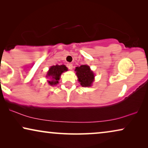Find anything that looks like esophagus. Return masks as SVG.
I'll return each instance as SVG.
<instances>
[{"mask_svg": "<svg viewBox=\"0 0 148 148\" xmlns=\"http://www.w3.org/2000/svg\"><path fill=\"white\" fill-rule=\"evenodd\" d=\"M66 66H67L69 69H70V70H71L73 69V64L71 63H67L66 64Z\"/></svg>", "mask_w": 148, "mask_h": 148, "instance_id": "esophagus-1", "label": "esophagus"}]
</instances>
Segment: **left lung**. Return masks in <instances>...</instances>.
I'll return each instance as SVG.
<instances>
[{
	"label": "left lung",
	"instance_id": "left-lung-1",
	"mask_svg": "<svg viewBox=\"0 0 148 148\" xmlns=\"http://www.w3.org/2000/svg\"><path fill=\"white\" fill-rule=\"evenodd\" d=\"M76 75L81 86L83 87H90L94 82V74L88 65L82 64L75 68Z\"/></svg>",
	"mask_w": 148,
	"mask_h": 148
}]
</instances>
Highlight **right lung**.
<instances>
[{
	"instance_id": "add662e5",
	"label": "right lung",
	"mask_w": 148,
	"mask_h": 148,
	"mask_svg": "<svg viewBox=\"0 0 148 148\" xmlns=\"http://www.w3.org/2000/svg\"><path fill=\"white\" fill-rule=\"evenodd\" d=\"M66 71H67V68L63 64L62 65L56 64L55 66H52L48 71L47 76H46L52 79L51 81H48V84L51 85V86L58 84L60 75L62 74V73Z\"/></svg>"
}]
</instances>
